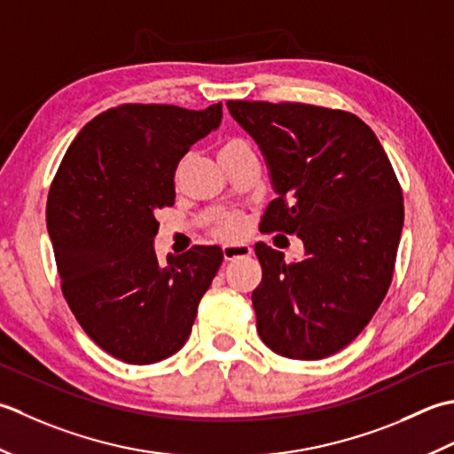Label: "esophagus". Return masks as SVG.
I'll return each instance as SVG.
<instances>
[{
    "label": "esophagus",
    "instance_id": "esophagus-1",
    "mask_svg": "<svg viewBox=\"0 0 454 454\" xmlns=\"http://www.w3.org/2000/svg\"><path fill=\"white\" fill-rule=\"evenodd\" d=\"M253 253V248L245 245V243H237V245H227L223 247V258L227 262L235 261V258H243V256H248Z\"/></svg>",
    "mask_w": 454,
    "mask_h": 454
}]
</instances>
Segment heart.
I'll list each match as a JSON object with an SVG mask.
<instances>
[{
	"label": "heart",
	"instance_id": "1",
	"mask_svg": "<svg viewBox=\"0 0 454 454\" xmlns=\"http://www.w3.org/2000/svg\"><path fill=\"white\" fill-rule=\"evenodd\" d=\"M243 146H247V143L240 141V138H229V141H225L223 145L219 146V153L217 154L219 156H225L229 153L243 149ZM182 166H184V162H180L178 168H176V178H178V176H180ZM239 233H240V223H239L237 219H225V221H221V223L215 227V235L221 237V239H233Z\"/></svg>",
	"mask_w": 454,
	"mask_h": 454
}]
</instances>
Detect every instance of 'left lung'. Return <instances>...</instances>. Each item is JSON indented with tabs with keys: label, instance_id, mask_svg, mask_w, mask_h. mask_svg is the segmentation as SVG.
<instances>
[{
	"label": "left lung",
	"instance_id": "obj_1",
	"mask_svg": "<svg viewBox=\"0 0 454 454\" xmlns=\"http://www.w3.org/2000/svg\"><path fill=\"white\" fill-rule=\"evenodd\" d=\"M266 156L278 198L266 233L298 235L301 261L258 243L256 331L286 358L319 360L360 335L392 284L403 196L380 141L363 119L309 104L227 101Z\"/></svg>",
	"mask_w": 454,
	"mask_h": 454
}]
</instances>
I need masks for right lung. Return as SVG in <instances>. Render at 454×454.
<instances>
[{
    "instance_id": "add662e5",
    "label": "right lung",
    "mask_w": 454,
    "mask_h": 454,
    "mask_svg": "<svg viewBox=\"0 0 454 454\" xmlns=\"http://www.w3.org/2000/svg\"><path fill=\"white\" fill-rule=\"evenodd\" d=\"M193 111L125 104L91 119L68 146L46 200L60 288L88 337L123 363L153 364L186 343L223 253L193 247L160 266L156 209L174 206V172L221 123Z\"/></svg>"
}]
</instances>
